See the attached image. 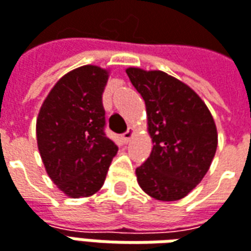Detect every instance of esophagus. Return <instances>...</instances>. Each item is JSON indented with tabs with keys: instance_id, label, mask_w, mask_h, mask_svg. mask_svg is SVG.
<instances>
[{
	"instance_id": "esophagus-1",
	"label": "esophagus",
	"mask_w": 251,
	"mask_h": 251,
	"mask_svg": "<svg viewBox=\"0 0 251 251\" xmlns=\"http://www.w3.org/2000/svg\"><path fill=\"white\" fill-rule=\"evenodd\" d=\"M134 134H136V130H134L133 127H129V129H127V131H126L125 134L122 136V140H124V143H125V144L129 143V141L131 140V137H133Z\"/></svg>"
}]
</instances>
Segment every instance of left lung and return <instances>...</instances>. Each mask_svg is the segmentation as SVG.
I'll list each match as a JSON object with an SVG mask.
<instances>
[{
	"label": "left lung",
	"instance_id": "1",
	"mask_svg": "<svg viewBox=\"0 0 251 251\" xmlns=\"http://www.w3.org/2000/svg\"><path fill=\"white\" fill-rule=\"evenodd\" d=\"M143 96L152 151L136 168L140 187L157 201L186 197L202 180L217 148L215 120L187 84L162 71L126 69Z\"/></svg>",
	"mask_w": 251,
	"mask_h": 251
}]
</instances>
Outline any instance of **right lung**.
Returning a JSON list of instances; mask_svg holds the SVG:
<instances>
[{
	"label": "right lung",
	"instance_id": "right-lung-1",
	"mask_svg": "<svg viewBox=\"0 0 251 251\" xmlns=\"http://www.w3.org/2000/svg\"><path fill=\"white\" fill-rule=\"evenodd\" d=\"M110 69L84 65L59 78L40 106L36 143L47 175L71 199L100 190L117 145L106 137L101 94Z\"/></svg>",
	"mask_w": 251,
	"mask_h": 251
}]
</instances>
